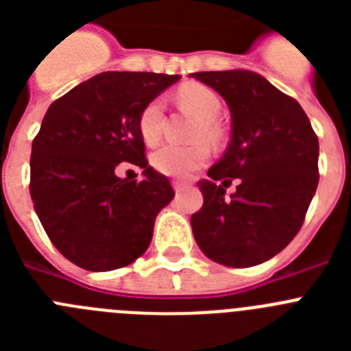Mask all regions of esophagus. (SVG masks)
Returning <instances> with one entry per match:
<instances>
[{"instance_id":"1","label":"esophagus","mask_w":351,"mask_h":351,"mask_svg":"<svg viewBox=\"0 0 351 351\" xmlns=\"http://www.w3.org/2000/svg\"><path fill=\"white\" fill-rule=\"evenodd\" d=\"M172 186H173V190H176V193H182V191H186L188 188H190V184H188V182L179 181V179H173Z\"/></svg>"}]
</instances>
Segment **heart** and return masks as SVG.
Returning a JSON list of instances; mask_svg holds the SVG:
<instances>
[{
  "label": "heart",
  "instance_id": "obj_1",
  "mask_svg": "<svg viewBox=\"0 0 351 351\" xmlns=\"http://www.w3.org/2000/svg\"><path fill=\"white\" fill-rule=\"evenodd\" d=\"M179 101L188 107L193 114L200 117L197 125L193 138L195 141L207 142L221 141V128L218 125V117L221 114V98L218 93L204 84H188L178 93ZM163 114L165 105L161 98H153L144 105L138 114V132L145 142H156L161 135V125H163ZM209 160V147L202 142H195L190 145L179 144H163L158 147L151 156V163L158 172L172 176V178H186L197 169L206 165Z\"/></svg>",
  "mask_w": 351,
  "mask_h": 351
}]
</instances>
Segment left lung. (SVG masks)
<instances>
[{"mask_svg": "<svg viewBox=\"0 0 351 351\" xmlns=\"http://www.w3.org/2000/svg\"><path fill=\"white\" fill-rule=\"evenodd\" d=\"M225 98L232 141L200 181L202 209L191 216L204 255L228 267L258 265L290 244L318 186V137L297 100L255 71L191 73ZM237 178L238 191L225 197Z\"/></svg>", "mask_w": 351, "mask_h": 351, "instance_id": "1", "label": "left lung"}]
</instances>
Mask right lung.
<instances>
[{
    "label": "right lung",
    "mask_w": 351,
    "mask_h": 351,
    "mask_svg": "<svg viewBox=\"0 0 351 351\" xmlns=\"http://www.w3.org/2000/svg\"><path fill=\"white\" fill-rule=\"evenodd\" d=\"M179 75L105 71L52 101L31 149L29 193L43 230L86 271H114L147 250L156 214L173 198L149 167L138 114ZM126 160L142 182L115 176Z\"/></svg>",
    "instance_id": "add662e5"
}]
</instances>
